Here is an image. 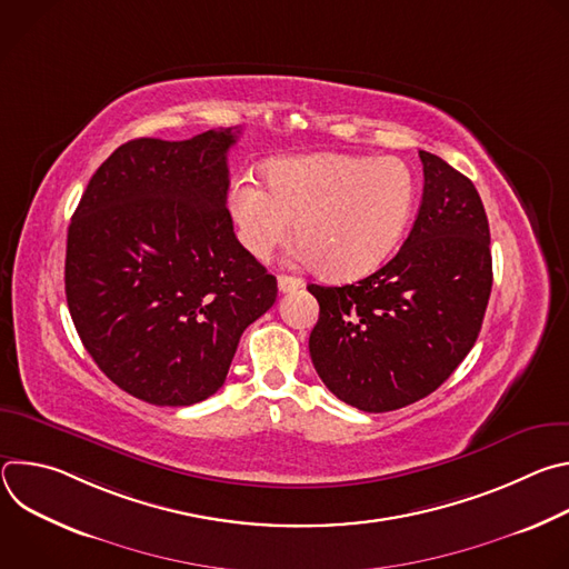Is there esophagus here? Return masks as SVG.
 <instances>
[{"mask_svg": "<svg viewBox=\"0 0 569 569\" xmlns=\"http://www.w3.org/2000/svg\"><path fill=\"white\" fill-rule=\"evenodd\" d=\"M306 283H303V279H299V277H290V274H281L279 277V290L281 292H292V290H299V288H303Z\"/></svg>", "mask_w": 569, "mask_h": 569, "instance_id": "obj_1", "label": "esophagus"}]
</instances>
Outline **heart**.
I'll list each match as a JSON object with an SVG mask.
<instances>
[{
	"mask_svg": "<svg viewBox=\"0 0 569 569\" xmlns=\"http://www.w3.org/2000/svg\"><path fill=\"white\" fill-rule=\"evenodd\" d=\"M268 191L238 178L227 193L240 242L268 259L295 222L299 257L319 272L349 279L378 268L412 218L417 180L398 157L308 154L266 169Z\"/></svg>",
	"mask_w": 569,
	"mask_h": 569,
	"instance_id": "obj_1",
	"label": "heart"
}]
</instances>
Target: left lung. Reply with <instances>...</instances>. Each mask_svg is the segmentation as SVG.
I'll use <instances>...</instances> for the list:
<instances>
[{
    "instance_id": "left-lung-1",
    "label": "left lung",
    "mask_w": 569,
    "mask_h": 569,
    "mask_svg": "<svg viewBox=\"0 0 569 569\" xmlns=\"http://www.w3.org/2000/svg\"><path fill=\"white\" fill-rule=\"evenodd\" d=\"M423 198L396 257L340 288L308 286L312 365L340 400L391 412L432 393L472 349L493 286L491 231L475 184L419 150Z\"/></svg>"
}]
</instances>
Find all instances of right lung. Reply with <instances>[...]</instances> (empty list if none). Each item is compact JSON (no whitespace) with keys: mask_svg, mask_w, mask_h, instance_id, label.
Segmentation results:
<instances>
[{"mask_svg":"<svg viewBox=\"0 0 569 569\" xmlns=\"http://www.w3.org/2000/svg\"><path fill=\"white\" fill-rule=\"evenodd\" d=\"M240 130L132 139L92 176L67 231L64 292L99 369L130 396L184 408L216 393L277 279L238 242L227 150Z\"/></svg>","mask_w":569,"mask_h":569,"instance_id":"right-lung-1","label":"right lung"}]
</instances>
